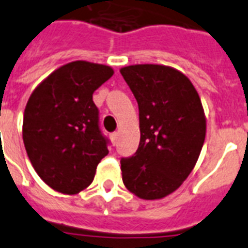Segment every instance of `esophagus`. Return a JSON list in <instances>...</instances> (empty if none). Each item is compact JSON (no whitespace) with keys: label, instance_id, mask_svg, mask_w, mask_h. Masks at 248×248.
Wrapping results in <instances>:
<instances>
[{"label":"esophagus","instance_id":"obj_1","mask_svg":"<svg viewBox=\"0 0 248 248\" xmlns=\"http://www.w3.org/2000/svg\"><path fill=\"white\" fill-rule=\"evenodd\" d=\"M110 138H111V141H112V143H116V141H118V133L116 132H114V133H111L110 134Z\"/></svg>","mask_w":248,"mask_h":248}]
</instances>
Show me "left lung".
<instances>
[{"instance_id": "8db88e82", "label": "left lung", "mask_w": 248, "mask_h": 248, "mask_svg": "<svg viewBox=\"0 0 248 248\" xmlns=\"http://www.w3.org/2000/svg\"><path fill=\"white\" fill-rule=\"evenodd\" d=\"M120 74L138 103L141 132L137 151L120 160L123 182L138 198L160 199L181 186L199 158L206 138L202 102L172 67L136 64Z\"/></svg>"}]
</instances>
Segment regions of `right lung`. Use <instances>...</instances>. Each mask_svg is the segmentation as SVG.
I'll list each match as a JSON object with an SVG mask.
<instances>
[{
  "label": "right lung",
  "mask_w": 248,
  "mask_h": 248,
  "mask_svg": "<svg viewBox=\"0 0 248 248\" xmlns=\"http://www.w3.org/2000/svg\"><path fill=\"white\" fill-rule=\"evenodd\" d=\"M114 75L105 64L76 61L59 67L31 94L23 142L41 180L59 193H80L108 154L93 93Z\"/></svg>",
  "instance_id": "add662e5"
}]
</instances>
